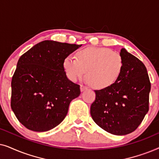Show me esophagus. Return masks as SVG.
Returning <instances> with one entry per match:
<instances>
[{"label":"esophagus","mask_w":159,"mask_h":159,"mask_svg":"<svg viewBox=\"0 0 159 159\" xmlns=\"http://www.w3.org/2000/svg\"><path fill=\"white\" fill-rule=\"evenodd\" d=\"M87 89H88V87H86L85 85H83V84H81V85H80V90H81V92H84V91L86 90Z\"/></svg>","instance_id":"1"}]
</instances>
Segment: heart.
<instances>
[{"label":"heart","mask_w":159,"mask_h":159,"mask_svg":"<svg viewBox=\"0 0 159 159\" xmlns=\"http://www.w3.org/2000/svg\"><path fill=\"white\" fill-rule=\"evenodd\" d=\"M75 59L67 56L63 62L69 80L82 79L87 71V79L95 88L105 89L118 81L124 69L120 53L104 47H87L77 52Z\"/></svg>","instance_id":"heart-1"}]
</instances>
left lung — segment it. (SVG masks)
I'll use <instances>...</instances> for the list:
<instances>
[{"mask_svg":"<svg viewBox=\"0 0 159 159\" xmlns=\"http://www.w3.org/2000/svg\"><path fill=\"white\" fill-rule=\"evenodd\" d=\"M120 54L125 64L121 77L109 88L95 90L90 114L105 131L125 135L138 128L148 111L151 82L140 60L125 48Z\"/></svg>","mask_w":159,"mask_h":159,"instance_id":"left-lung-1","label":"left lung"}]
</instances>
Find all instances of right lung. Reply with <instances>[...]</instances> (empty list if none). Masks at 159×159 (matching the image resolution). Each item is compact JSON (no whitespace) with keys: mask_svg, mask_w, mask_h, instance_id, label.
Returning a JSON list of instances; mask_svg holds the SVG:
<instances>
[{"mask_svg":"<svg viewBox=\"0 0 159 159\" xmlns=\"http://www.w3.org/2000/svg\"><path fill=\"white\" fill-rule=\"evenodd\" d=\"M81 46L44 40L19 58L11 80V106L26 128L46 132L66 117L80 89L67 78L63 62Z\"/></svg>","mask_w":159,"mask_h":159,"instance_id":"obj_1","label":"right lung"}]
</instances>
